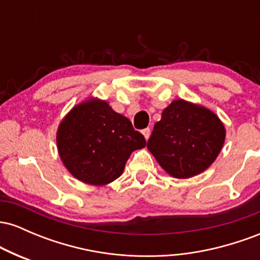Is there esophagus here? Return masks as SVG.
Here are the masks:
<instances>
[{"instance_id": "34e87169", "label": "esophagus", "mask_w": 260, "mask_h": 260, "mask_svg": "<svg viewBox=\"0 0 260 260\" xmlns=\"http://www.w3.org/2000/svg\"><path fill=\"white\" fill-rule=\"evenodd\" d=\"M142 133H143V136H144V138L148 140L149 137H150V128H145V129L142 131Z\"/></svg>"}]
</instances>
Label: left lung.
<instances>
[{"label": "left lung", "mask_w": 260, "mask_h": 260, "mask_svg": "<svg viewBox=\"0 0 260 260\" xmlns=\"http://www.w3.org/2000/svg\"><path fill=\"white\" fill-rule=\"evenodd\" d=\"M225 136V127L213 111L178 99L161 113L147 147L169 175L189 178L215 161Z\"/></svg>", "instance_id": "left-lung-1"}]
</instances>
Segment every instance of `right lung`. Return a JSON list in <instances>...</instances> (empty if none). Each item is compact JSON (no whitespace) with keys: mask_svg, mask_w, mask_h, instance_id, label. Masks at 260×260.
<instances>
[{"mask_svg":"<svg viewBox=\"0 0 260 260\" xmlns=\"http://www.w3.org/2000/svg\"><path fill=\"white\" fill-rule=\"evenodd\" d=\"M56 140L66 169L92 186L120 177L132 151L147 144L127 117L99 99L74 106L59 123Z\"/></svg>","mask_w":260,"mask_h":260,"instance_id":"obj_1","label":"right lung"}]
</instances>
